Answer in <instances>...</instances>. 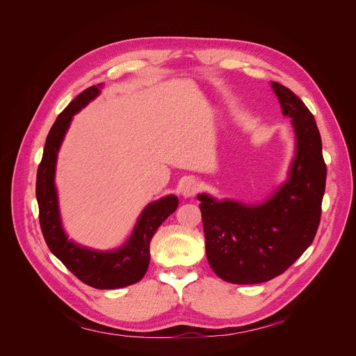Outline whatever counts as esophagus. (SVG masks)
<instances>
[{
	"mask_svg": "<svg viewBox=\"0 0 356 356\" xmlns=\"http://www.w3.org/2000/svg\"><path fill=\"white\" fill-rule=\"evenodd\" d=\"M198 190H200V184H198V181L194 180V179L186 180V181L183 183V186H181V194H183L184 197H193Z\"/></svg>",
	"mask_w": 356,
	"mask_h": 356,
	"instance_id": "esophagus-1",
	"label": "esophagus"
}]
</instances>
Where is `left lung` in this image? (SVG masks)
Returning <instances> with one entry per match:
<instances>
[{"label": "left lung", "instance_id": "1", "mask_svg": "<svg viewBox=\"0 0 356 356\" xmlns=\"http://www.w3.org/2000/svg\"><path fill=\"white\" fill-rule=\"evenodd\" d=\"M270 86L296 134L287 181L261 204L197 195L207 261L235 284L264 283L287 270L312 245L321 218L327 166L314 115L291 90Z\"/></svg>", "mask_w": 356, "mask_h": 356}]
</instances>
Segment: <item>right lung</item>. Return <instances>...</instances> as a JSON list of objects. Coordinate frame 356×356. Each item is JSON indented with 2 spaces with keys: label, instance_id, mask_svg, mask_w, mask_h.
Returning <instances> with one entry per match:
<instances>
[{
  "label": "right lung",
  "instance_id": "right-lung-1",
  "mask_svg": "<svg viewBox=\"0 0 356 356\" xmlns=\"http://www.w3.org/2000/svg\"><path fill=\"white\" fill-rule=\"evenodd\" d=\"M103 84L80 92L59 114L50 128L36 175L39 222L50 252L83 283L101 290L120 289L139 282L149 266V245L162 222L176 211L179 198L173 194L147 204L140 213L129 239L114 250H94L74 243L62 227L55 186L56 159L73 115L94 99Z\"/></svg>",
  "mask_w": 356,
  "mask_h": 356
}]
</instances>
